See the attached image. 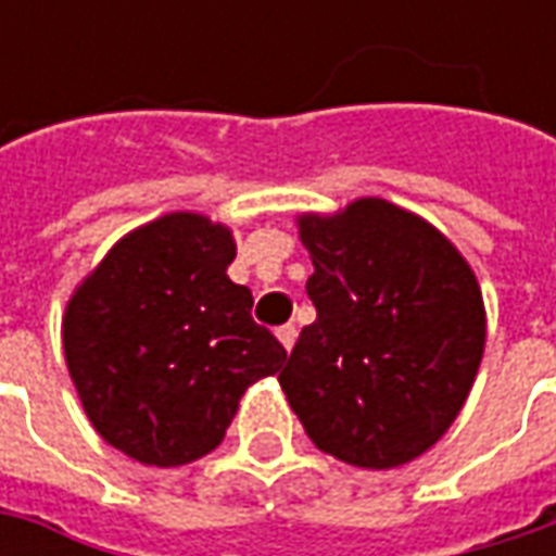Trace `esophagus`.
<instances>
[{
    "mask_svg": "<svg viewBox=\"0 0 556 556\" xmlns=\"http://www.w3.org/2000/svg\"><path fill=\"white\" fill-rule=\"evenodd\" d=\"M278 340H281V346L290 353V350H293V343H296V328H293V325L278 328Z\"/></svg>",
    "mask_w": 556,
    "mask_h": 556,
    "instance_id": "obj_1",
    "label": "esophagus"
}]
</instances>
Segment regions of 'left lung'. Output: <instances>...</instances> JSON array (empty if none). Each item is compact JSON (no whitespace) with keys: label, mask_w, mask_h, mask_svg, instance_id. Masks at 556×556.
Instances as JSON below:
<instances>
[{"label":"left lung","mask_w":556,"mask_h":556,"mask_svg":"<svg viewBox=\"0 0 556 556\" xmlns=\"http://www.w3.org/2000/svg\"><path fill=\"white\" fill-rule=\"evenodd\" d=\"M318 318L278 383L333 458L390 470L455 424L480 371L485 306L470 263L437 225L383 198L296 216Z\"/></svg>","instance_id":"obj_1"}]
</instances>
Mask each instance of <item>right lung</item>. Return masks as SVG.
I'll return each mask as SVG.
<instances>
[{"label": "right lung", "mask_w": 556, "mask_h": 556, "mask_svg": "<svg viewBox=\"0 0 556 556\" xmlns=\"http://www.w3.org/2000/svg\"><path fill=\"white\" fill-rule=\"evenodd\" d=\"M231 228L166 213L123 235L71 293L61 340L83 412L123 455L182 467L223 442L250 383L288 358L225 271Z\"/></svg>", "instance_id": "obj_1"}]
</instances>
